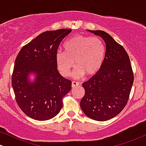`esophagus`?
I'll list each match as a JSON object with an SVG mask.
<instances>
[{"label": "esophagus", "instance_id": "obj_1", "mask_svg": "<svg viewBox=\"0 0 146 146\" xmlns=\"http://www.w3.org/2000/svg\"><path fill=\"white\" fill-rule=\"evenodd\" d=\"M80 84V83L79 82H72V84H71V86L73 87H75V86H78V85Z\"/></svg>", "mask_w": 146, "mask_h": 146}]
</instances>
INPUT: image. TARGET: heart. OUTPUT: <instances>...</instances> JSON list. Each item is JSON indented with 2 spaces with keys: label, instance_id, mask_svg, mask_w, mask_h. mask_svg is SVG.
Listing matches in <instances>:
<instances>
[{
  "label": "heart",
  "instance_id": "heart-1",
  "mask_svg": "<svg viewBox=\"0 0 146 146\" xmlns=\"http://www.w3.org/2000/svg\"><path fill=\"white\" fill-rule=\"evenodd\" d=\"M64 52L56 53L57 66L63 76H68L76 66L73 76L80 78L85 75L91 77L100 71L105 59L106 48L98 36L75 35L64 43Z\"/></svg>",
  "mask_w": 146,
  "mask_h": 146
}]
</instances>
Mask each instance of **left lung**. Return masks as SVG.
Returning <instances> with one entry per match:
<instances>
[{"label":"left lung","mask_w":146,"mask_h":146,"mask_svg":"<svg viewBox=\"0 0 146 146\" xmlns=\"http://www.w3.org/2000/svg\"><path fill=\"white\" fill-rule=\"evenodd\" d=\"M88 31L104 40L106 55L100 71L82 84L85 94L80 107L86 116L104 121L117 116L128 103L133 71L128 53L121 44L105 31Z\"/></svg>","instance_id":"left-lung-1"}]
</instances>
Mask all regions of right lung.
<instances>
[{
	"mask_svg": "<svg viewBox=\"0 0 146 146\" xmlns=\"http://www.w3.org/2000/svg\"><path fill=\"white\" fill-rule=\"evenodd\" d=\"M71 29L40 33L25 45L15 60L11 84L18 106L38 121L54 117L62 107V98L71 89V81L60 74L56 60L58 46ZM36 78L29 81L30 73Z\"/></svg>",
	"mask_w": 146,
	"mask_h": 146,
	"instance_id": "add662e5",
	"label": "right lung"
}]
</instances>
